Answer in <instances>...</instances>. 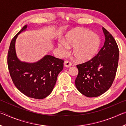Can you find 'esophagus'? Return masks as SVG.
Wrapping results in <instances>:
<instances>
[{"mask_svg": "<svg viewBox=\"0 0 126 126\" xmlns=\"http://www.w3.org/2000/svg\"><path fill=\"white\" fill-rule=\"evenodd\" d=\"M64 64L65 67H69L72 65V63L71 62H69V61H65L64 62Z\"/></svg>", "mask_w": 126, "mask_h": 126, "instance_id": "obj_1", "label": "esophagus"}]
</instances>
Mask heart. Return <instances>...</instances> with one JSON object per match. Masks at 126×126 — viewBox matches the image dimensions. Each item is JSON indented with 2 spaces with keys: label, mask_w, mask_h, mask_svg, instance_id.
<instances>
[{
  "label": "heart",
  "mask_w": 126,
  "mask_h": 126,
  "mask_svg": "<svg viewBox=\"0 0 126 126\" xmlns=\"http://www.w3.org/2000/svg\"><path fill=\"white\" fill-rule=\"evenodd\" d=\"M101 39L99 36L88 29H80L71 33L65 43L61 42L58 47L65 54L68 47L73 48V55L79 61H87L93 58L98 50Z\"/></svg>",
  "instance_id": "heart-1"
}]
</instances>
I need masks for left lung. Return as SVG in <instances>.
<instances>
[{
	"mask_svg": "<svg viewBox=\"0 0 126 126\" xmlns=\"http://www.w3.org/2000/svg\"><path fill=\"white\" fill-rule=\"evenodd\" d=\"M104 45L91 60L77 65L78 74L76 88L86 97H95L108 90L113 82L118 67L119 49L114 38L102 28Z\"/></svg>",
	"mask_w": 126,
	"mask_h": 126,
	"instance_id": "8db88e82",
	"label": "left lung"
}]
</instances>
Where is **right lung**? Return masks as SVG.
<instances>
[{"instance_id":"1","label":"right lung","mask_w":126,"mask_h":126,"mask_svg":"<svg viewBox=\"0 0 126 126\" xmlns=\"http://www.w3.org/2000/svg\"><path fill=\"white\" fill-rule=\"evenodd\" d=\"M27 28L24 25L10 42L8 67L13 82L19 91L27 97L41 99L52 92L58 74L63 69L64 61L47 55L35 63L20 61L16 56L15 44L18 35Z\"/></svg>"}]
</instances>
